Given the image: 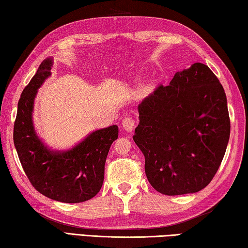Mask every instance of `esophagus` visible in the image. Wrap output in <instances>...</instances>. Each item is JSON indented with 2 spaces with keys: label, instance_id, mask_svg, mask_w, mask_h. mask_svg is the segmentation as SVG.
I'll return each mask as SVG.
<instances>
[{
  "label": "esophagus",
  "instance_id": "34e87169",
  "mask_svg": "<svg viewBox=\"0 0 248 248\" xmlns=\"http://www.w3.org/2000/svg\"><path fill=\"white\" fill-rule=\"evenodd\" d=\"M122 127L124 128L125 132L131 133L134 127H135V121L132 117H125L123 122H122Z\"/></svg>",
  "mask_w": 248,
  "mask_h": 248
}]
</instances>
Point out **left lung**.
<instances>
[{
    "label": "left lung",
    "instance_id": "obj_1",
    "mask_svg": "<svg viewBox=\"0 0 248 248\" xmlns=\"http://www.w3.org/2000/svg\"><path fill=\"white\" fill-rule=\"evenodd\" d=\"M133 140L150 185L168 196L197 193L218 171L230 138L222 85L202 63L175 73L140 106Z\"/></svg>",
    "mask_w": 248,
    "mask_h": 248
}]
</instances>
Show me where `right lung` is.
<instances>
[{
    "label": "right lung",
    "instance_id": "obj_1",
    "mask_svg": "<svg viewBox=\"0 0 248 248\" xmlns=\"http://www.w3.org/2000/svg\"><path fill=\"white\" fill-rule=\"evenodd\" d=\"M47 58L25 87L17 106L14 145L30 183L39 193L56 202L76 203L94 197L101 189L104 164L112 142L119 137L117 125L95 129L65 150L53 149L38 135L33 124L38 89L51 76Z\"/></svg>",
    "mask_w": 248,
    "mask_h": 248
}]
</instances>
